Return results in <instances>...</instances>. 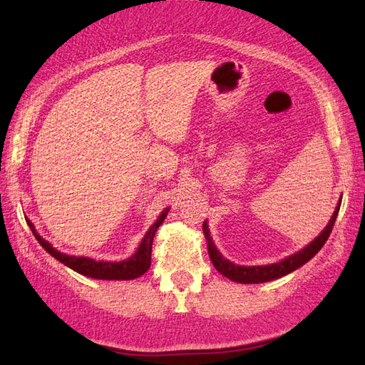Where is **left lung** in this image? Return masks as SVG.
Wrapping results in <instances>:
<instances>
[{
	"label": "left lung",
	"mask_w": 365,
	"mask_h": 365,
	"mask_svg": "<svg viewBox=\"0 0 365 365\" xmlns=\"http://www.w3.org/2000/svg\"><path fill=\"white\" fill-rule=\"evenodd\" d=\"M339 207H341V200H339V202L335 208L332 217H330L329 224L326 225V228L322 231V233H319V236H317L311 242V244H309L307 247H304L303 250H300L298 252L292 254V256H289V257H286V259H283L277 263L264 264V267H242V264H236L233 262L227 260L225 257H222V254L219 252L212 236H210L207 220H204L202 230H204V235H205V239H207L210 260H212L213 267L220 274L225 275L227 279L237 282V283H263V282L280 279V277H283V275L289 274V272L298 269L300 267H303L306 262L311 260L315 256V254L323 248V245L326 244V240L329 239L330 233H332V228H334V224L336 220Z\"/></svg>",
	"instance_id": "1"
}]
</instances>
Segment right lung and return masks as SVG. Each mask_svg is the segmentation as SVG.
Instances as JSON below:
<instances>
[{"label":"right lung","mask_w":365,"mask_h":365,"mask_svg":"<svg viewBox=\"0 0 365 365\" xmlns=\"http://www.w3.org/2000/svg\"><path fill=\"white\" fill-rule=\"evenodd\" d=\"M169 207L164 208V212L160 215L157 219V222L153 224L149 230L146 236L143 237L140 242V247L135 251V254L132 257L121 260V262H101V260H94V259H88V257H76V256H68V254H63L58 251L56 248H53L50 242L46 239H42L38 231L35 230V225L31 224L30 219L27 220V225L30 227L31 233L35 235L36 240L42 245V248L46 250L48 254L63 263L65 267L71 268L73 271L79 272L82 275H86V277L91 279H101V280H132L137 279L140 275L145 274L149 267H150V254H152V242L153 237H155V233L158 227L164 222L165 216L169 213Z\"/></svg>","instance_id":"1"}]
</instances>
